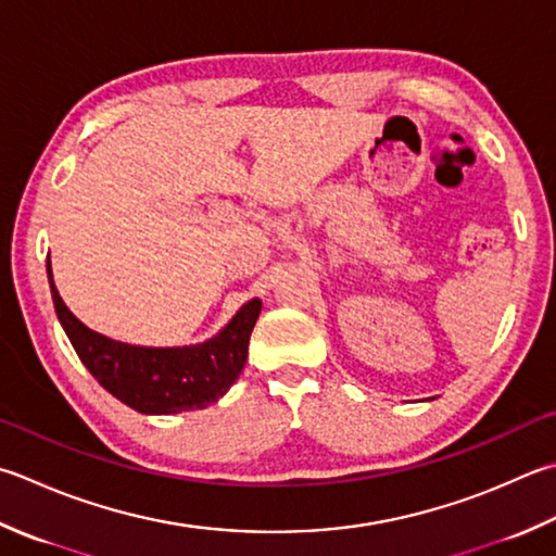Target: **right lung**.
Wrapping results in <instances>:
<instances>
[{
    "label": "right lung",
    "mask_w": 556,
    "mask_h": 556,
    "mask_svg": "<svg viewBox=\"0 0 556 556\" xmlns=\"http://www.w3.org/2000/svg\"><path fill=\"white\" fill-rule=\"evenodd\" d=\"M48 279L54 313L81 364L108 393L141 415H180L204 409L228 393L241 376L248 342L263 301L250 299L214 337L185 346H139L117 342L76 318Z\"/></svg>",
    "instance_id": "add662e5"
}]
</instances>
